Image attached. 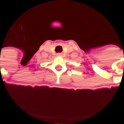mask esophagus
<instances>
[{
	"label": "esophagus",
	"mask_w": 124,
	"mask_h": 124,
	"mask_svg": "<svg viewBox=\"0 0 124 124\" xmlns=\"http://www.w3.org/2000/svg\"><path fill=\"white\" fill-rule=\"evenodd\" d=\"M57 56H62V54H61V53H58V54H57Z\"/></svg>",
	"instance_id": "obj_1"
}]
</instances>
